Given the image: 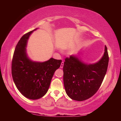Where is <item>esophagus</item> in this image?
<instances>
[{
  "label": "esophagus",
  "instance_id": "obj_1",
  "mask_svg": "<svg viewBox=\"0 0 121 121\" xmlns=\"http://www.w3.org/2000/svg\"><path fill=\"white\" fill-rule=\"evenodd\" d=\"M63 65H64V62H61V65H60V68H63Z\"/></svg>",
  "mask_w": 121,
  "mask_h": 121
}]
</instances>
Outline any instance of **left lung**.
<instances>
[{
  "instance_id": "obj_1",
  "label": "left lung",
  "mask_w": 121,
  "mask_h": 121,
  "mask_svg": "<svg viewBox=\"0 0 121 121\" xmlns=\"http://www.w3.org/2000/svg\"><path fill=\"white\" fill-rule=\"evenodd\" d=\"M108 62L106 46L101 59L93 64H85L75 56L65 58L63 67V83L69 97L81 101L92 97L101 85Z\"/></svg>"
}]
</instances>
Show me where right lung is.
Instances as JSON below:
<instances>
[{
  "label": "right lung",
  "mask_w": 121,
  "mask_h": 121,
  "mask_svg": "<svg viewBox=\"0 0 121 121\" xmlns=\"http://www.w3.org/2000/svg\"><path fill=\"white\" fill-rule=\"evenodd\" d=\"M36 29L20 39L12 62V77L16 87L22 95L32 100L39 99L47 93L54 72L62 62L52 58L45 62H35L28 58L26 52L28 40Z\"/></svg>",
  "instance_id": "right-lung-1"
}]
</instances>
